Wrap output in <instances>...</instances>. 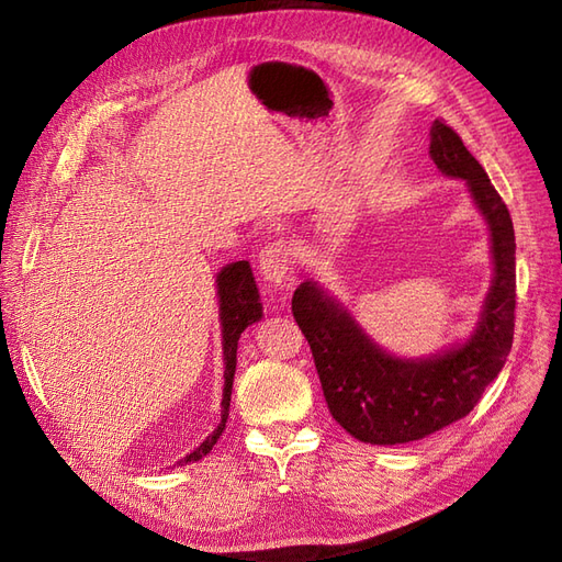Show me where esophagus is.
I'll return each mask as SVG.
<instances>
[{
	"mask_svg": "<svg viewBox=\"0 0 562 562\" xmlns=\"http://www.w3.org/2000/svg\"><path fill=\"white\" fill-rule=\"evenodd\" d=\"M293 265H295V255H293V248L285 241L265 246L260 252V260H258L260 277L274 285L285 283V279L291 277Z\"/></svg>",
	"mask_w": 562,
	"mask_h": 562,
	"instance_id": "esophagus-1",
	"label": "esophagus"
}]
</instances>
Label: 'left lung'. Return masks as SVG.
I'll use <instances>...</instances> for the list:
<instances>
[{
  "mask_svg": "<svg viewBox=\"0 0 562 562\" xmlns=\"http://www.w3.org/2000/svg\"><path fill=\"white\" fill-rule=\"evenodd\" d=\"M429 155L440 173L462 178L490 225L495 279L479 328L464 345L429 359H396L361 330L314 281L293 295V316L307 337L323 396L339 427L370 446H398L467 417L499 375L514 345L516 236L506 203L462 138L436 119Z\"/></svg>",
  "mask_w": 562,
  "mask_h": 562,
  "instance_id": "left-lung-1",
  "label": "left lung"
}]
</instances>
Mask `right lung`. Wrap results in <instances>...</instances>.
<instances>
[{
  "instance_id": "right-lung-1",
  "label": "right lung",
  "mask_w": 562,
  "mask_h": 562,
  "mask_svg": "<svg viewBox=\"0 0 562 562\" xmlns=\"http://www.w3.org/2000/svg\"><path fill=\"white\" fill-rule=\"evenodd\" d=\"M217 295H220V323H223V353H225V389H223V419H220L217 429L203 440V443L180 459V467L199 462L206 457L217 438L225 431V422L229 417V401H232V384H234V370H236V347H239L241 333L250 323L262 318V302L258 285H255L250 265L246 260L232 262L220 269L217 274Z\"/></svg>"
}]
</instances>
